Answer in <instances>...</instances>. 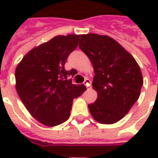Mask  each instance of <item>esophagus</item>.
Listing matches in <instances>:
<instances>
[{
  "label": "esophagus",
  "mask_w": 158,
  "mask_h": 158,
  "mask_svg": "<svg viewBox=\"0 0 158 158\" xmlns=\"http://www.w3.org/2000/svg\"><path fill=\"white\" fill-rule=\"evenodd\" d=\"M90 82H90V80H89V78H86V79L84 80V82H83V83H84V85H85L87 88H89V87L90 86Z\"/></svg>",
  "instance_id": "34e87169"
}]
</instances>
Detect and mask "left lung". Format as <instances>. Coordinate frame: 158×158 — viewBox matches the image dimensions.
<instances>
[{
    "instance_id": "obj_1",
    "label": "left lung",
    "mask_w": 158,
    "mask_h": 158,
    "mask_svg": "<svg viewBox=\"0 0 158 158\" xmlns=\"http://www.w3.org/2000/svg\"><path fill=\"white\" fill-rule=\"evenodd\" d=\"M79 47L94 69L92 87L98 98L88 106L90 114L101 124L118 122L140 97L143 79L139 65L123 46L106 35H81Z\"/></svg>"
}]
</instances>
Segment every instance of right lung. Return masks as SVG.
Segmentation results:
<instances>
[{
	"instance_id": "obj_1",
	"label": "right lung",
	"mask_w": 158,
	"mask_h": 158,
	"mask_svg": "<svg viewBox=\"0 0 158 158\" xmlns=\"http://www.w3.org/2000/svg\"><path fill=\"white\" fill-rule=\"evenodd\" d=\"M79 38L74 34L56 36L27 52L15 69V89L20 99L31 115L47 127L65 122L73 99L86 90L83 84L72 83L76 70L64 68Z\"/></svg>"
}]
</instances>
